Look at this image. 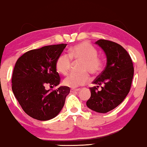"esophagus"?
Segmentation results:
<instances>
[{
	"mask_svg": "<svg viewBox=\"0 0 147 147\" xmlns=\"http://www.w3.org/2000/svg\"><path fill=\"white\" fill-rule=\"evenodd\" d=\"M79 89H74V88H72L70 89V92H77V91H79Z\"/></svg>",
	"mask_w": 147,
	"mask_h": 147,
	"instance_id": "esophagus-1",
	"label": "esophagus"
}]
</instances>
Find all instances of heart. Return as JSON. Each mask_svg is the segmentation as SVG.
Returning a JSON list of instances; mask_svg holds the SVG:
<instances>
[{"label":"heart","mask_w":147,"mask_h":147,"mask_svg":"<svg viewBox=\"0 0 147 147\" xmlns=\"http://www.w3.org/2000/svg\"><path fill=\"white\" fill-rule=\"evenodd\" d=\"M97 49L90 43H84L74 45L69 50V55L61 54L56 61V69L59 73L66 75L68 73L72 61H80L77 73H72L63 80L65 86L75 88L87 83L89 80L88 73H99L102 70V60L97 56Z\"/></svg>","instance_id":"b5f03b06"}]
</instances>
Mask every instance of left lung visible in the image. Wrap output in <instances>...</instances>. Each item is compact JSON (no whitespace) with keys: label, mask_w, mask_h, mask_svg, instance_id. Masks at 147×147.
<instances>
[{"label":"left lung","mask_w":147,"mask_h":147,"mask_svg":"<svg viewBox=\"0 0 147 147\" xmlns=\"http://www.w3.org/2000/svg\"><path fill=\"white\" fill-rule=\"evenodd\" d=\"M95 43L105 52L107 62L105 69L92 82L97 86L90 88L91 96L86 105L95 112L106 113L119 106L127 96L134 68L131 57L122 45L104 39ZM102 84L105 86L99 91L97 88Z\"/></svg>","instance_id":"left-lung-1"}]
</instances>
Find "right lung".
<instances>
[{
    "label": "right lung",
    "mask_w": 147,
    "mask_h": 147,
    "mask_svg": "<svg viewBox=\"0 0 147 147\" xmlns=\"http://www.w3.org/2000/svg\"><path fill=\"white\" fill-rule=\"evenodd\" d=\"M67 44L47 45L25 52L18 59L11 78V89L25 113L34 119L46 121L61 111L70 89L60 86L56 61Z\"/></svg>",
    "instance_id": "1"
}]
</instances>
